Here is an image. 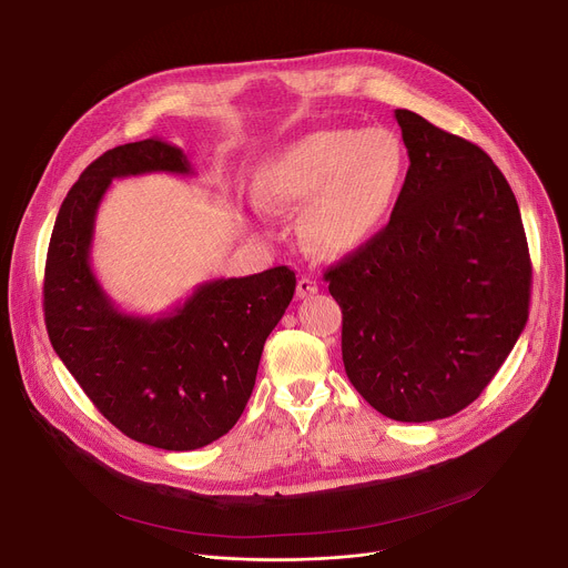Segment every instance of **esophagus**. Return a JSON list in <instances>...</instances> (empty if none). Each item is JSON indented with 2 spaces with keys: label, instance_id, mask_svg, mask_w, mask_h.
I'll return each mask as SVG.
<instances>
[{
  "label": "esophagus",
  "instance_id": "1",
  "mask_svg": "<svg viewBox=\"0 0 568 568\" xmlns=\"http://www.w3.org/2000/svg\"><path fill=\"white\" fill-rule=\"evenodd\" d=\"M317 290H320L317 281H313V278H308V276H301V278H298V283H296V296H298V298L313 296Z\"/></svg>",
  "mask_w": 568,
  "mask_h": 568
}]
</instances>
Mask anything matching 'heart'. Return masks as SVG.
<instances>
[{
  "label": "heart",
  "mask_w": 568,
  "mask_h": 568,
  "mask_svg": "<svg viewBox=\"0 0 568 568\" xmlns=\"http://www.w3.org/2000/svg\"><path fill=\"white\" fill-rule=\"evenodd\" d=\"M406 166V150L388 130H320L264 162L253 194L270 210L306 207L301 221L306 242L337 257L358 251L382 229Z\"/></svg>",
  "instance_id": "1"
}]
</instances>
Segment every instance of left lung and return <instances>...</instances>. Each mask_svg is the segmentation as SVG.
I'll use <instances>...</instances> for the list:
<instances>
[{"label": "left lung", "mask_w": 568, "mask_h": 568, "mask_svg": "<svg viewBox=\"0 0 568 568\" xmlns=\"http://www.w3.org/2000/svg\"><path fill=\"white\" fill-rule=\"evenodd\" d=\"M408 171L393 216L324 278L343 308V361L386 418L459 413L527 324L532 264L509 182L484 150L395 109Z\"/></svg>", "instance_id": "obj_1"}]
</instances>
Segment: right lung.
<instances>
[{
  "instance_id": "add662e5",
  "label": "right lung",
  "mask_w": 568,
  "mask_h": 568,
  "mask_svg": "<svg viewBox=\"0 0 568 568\" xmlns=\"http://www.w3.org/2000/svg\"><path fill=\"white\" fill-rule=\"evenodd\" d=\"M194 175L162 139L106 150L72 184L52 231L43 306L50 343L104 418L171 452L229 434L253 393L264 339L285 315L296 278L274 267L201 283L158 317L121 311L91 267L98 207L116 178Z\"/></svg>"
}]
</instances>
